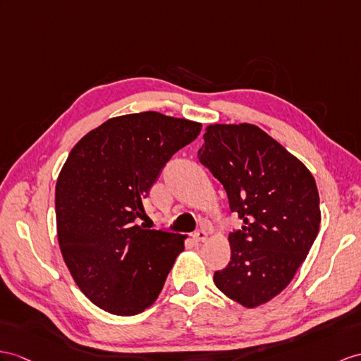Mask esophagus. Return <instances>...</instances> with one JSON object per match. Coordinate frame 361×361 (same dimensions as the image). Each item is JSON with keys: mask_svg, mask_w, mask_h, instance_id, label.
<instances>
[{"mask_svg": "<svg viewBox=\"0 0 361 361\" xmlns=\"http://www.w3.org/2000/svg\"><path fill=\"white\" fill-rule=\"evenodd\" d=\"M207 235H208V233L205 230H197L195 234H192V240H195L196 243L204 242V240H207Z\"/></svg>", "mask_w": 361, "mask_h": 361, "instance_id": "obj_1", "label": "esophagus"}]
</instances>
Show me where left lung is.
Masks as SVG:
<instances>
[{
	"mask_svg": "<svg viewBox=\"0 0 361 361\" xmlns=\"http://www.w3.org/2000/svg\"><path fill=\"white\" fill-rule=\"evenodd\" d=\"M197 153L222 183L242 230L230 234L231 260L214 283L234 302L256 307L289 285L320 228L311 171L252 124L208 126Z\"/></svg>",
	"mask_w": 361,
	"mask_h": 361,
	"instance_id": "left-lung-1",
	"label": "left lung"
}]
</instances>
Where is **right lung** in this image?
I'll list each match as a JSON object with an SVG mask.
<instances>
[{"mask_svg": "<svg viewBox=\"0 0 361 361\" xmlns=\"http://www.w3.org/2000/svg\"><path fill=\"white\" fill-rule=\"evenodd\" d=\"M200 128L133 113L105 121L70 152L55 190L58 242L76 285L101 310L136 315L159 297L185 235L135 221L165 164Z\"/></svg>", "mask_w": 361, "mask_h": 361, "instance_id": "right-lung-1", "label": "right lung"}]
</instances>
